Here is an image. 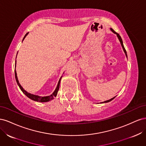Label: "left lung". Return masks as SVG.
I'll return each mask as SVG.
<instances>
[{"label": "left lung", "instance_id": "left-lung-1", "mask_svg": "<svg viewBox=\"0 0 146 146\" xmlns=\"http://www.w3.org/2000/svg\"><path fill=\"white\" fill-rule=\"evenodd\" d=\"M111 30L112 31V32H113L114 33H115V34H116V35H117V37H118L119 39V41H120V42H121V46H122V47L123 50V51H124L125 54V55H126V56H127V52H126V50L125 49L124 46H123V42H122V38H121V36H120V35H119L117 33H116V32H115V31H114V30H113L112 29H111ZM114 98H115V97H114V98H112V99H110V100H106V101L104 102H102V103H107V102H109L111 101V100H112L113 99H114Z\"/></svg>", "mask_w": 146, "mask_h": 146}]
</instances>
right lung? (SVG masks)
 Listing matches in <instances>:
<instances>
[{
  "instance_id": "obj_1",
  "label": "right lung",
  "mask_w": 146,
  "mask_h": 146,
  "mask_svg": "<svg viewBox=\"0 0 146 146\" xmlns=\"http://www.w3.org/2000/svg\"><path fill=\"white\" fill-rule=\"evenodd\" d=\"M29 33H27L25 34V36L23 38V40L24 39V38H25V36H27V35H28ZM16 64H15V68H16ZM15 78H16V82L17 83V85H18V86H19L21 90L23 91V93L26 96H27L28 98L30 99H32L34 101H36V102H48L50 100H52L54 99V98H55V97L57 95V93H58V90H59V88H60V81H61V77L60 78V80L58 81V85H57V86L56 88V89L55 90V91L53 92V93L50 95V96H46V97H41V96H36V95H33V94H32L30 93H29V92H27V91H25L24 89L21 86V85H20V83H19V81H18V79H17V74H16V69H15Z\"/></svg>"
}]
</instances>
